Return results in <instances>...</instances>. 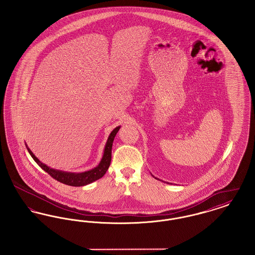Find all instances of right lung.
<instances>
[{
    "instance_id": "add662e5",
    "label": "right lung",
    "mask_w": 255,
    "mask_h": 255,
    "mask_svg": "<svg viewBox=\"0 0 255 255\" xmlns=\"http://www.w3.org/2000/svg\"><path fill=\"white\" fill-rule=\"evenodd\" d=\"M120 130V127H117L116 129H114L112 131V133H110L109 138L107 140V143L105 146V150H104V155L103 158L101 159L100 163L98 164L96 168L83 172V173H68V172H63L59 170H54L52 168H49L46 164L42 163L38 158L33 155V153L29 150V148L26 146L28 153L30 154V156L37 162V164L44 170L46 171L51 178H53L54 180L62 182L64 184L67 185H71V186H83L86 184H89L91 182H95L98 179L102 178L106 171L108 170L111 163V158H112V146H113V141L114 138L116 136V134L118 133V131Z\"/></svg>"
}]
</instances>
